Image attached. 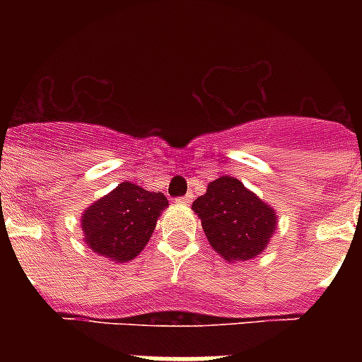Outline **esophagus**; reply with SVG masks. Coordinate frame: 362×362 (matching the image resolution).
I'll list each match as a JSON object with an SVG mask.
<instances>
[{
	"label": "esophagus",
	"instance_id": "1",
	"mask_svg": "<svg viewBox=\"0 0 362 362\" xmlns=\"http://www.w3.org/2000/svg\"><path fill=\"white\" fill-rule=\"evenodd\" d=\"M192 199H193L192 193H187V195H184V197L176 199V203H178V204H189V203H192Z\"/></svg>",
	"mask_w": 362,
	"mask_h": 362
}]
</instances>
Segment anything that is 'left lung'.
Wrapping results in <instances>:
<instances>
[{"label":"left lung","mask_w":362,"mask_h":362,"mask_svg":"<svg viewBox=\"0 0 362 362\" xmlns=\"http://www.w3.org/2000/svg\"><path fill=\"white\" fill-rule=\"evenodd\" d=\"M206 240L221 257L235 263L257 257L276 231V212L238 178L220 176L192 204Z\"/></svg>","instance_id":"1"}]
</instances>
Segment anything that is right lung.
<instances>
[{
  "instance_id": "right-lung-1",
  "label": "right lung",
  "mask_w": 362,
  "mask_h": 362,
  "mask_svg": "<svg viewBox=\"0 0 362 362\" xmlns=\"http://www.w3.org/2000/svg\"><path fill=\"white\" fill-rule=\"evenodd\" d=\"M169 206L163 193L148 192L133 182L90 204L81 218L88 247L116 263L135 259L144 250L159 214Z\"/></svg>"
}]
</instances>
